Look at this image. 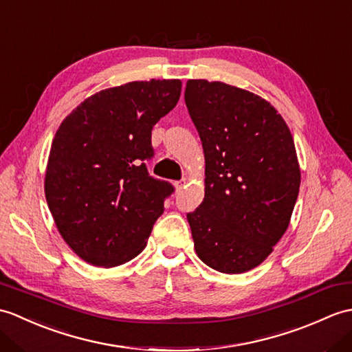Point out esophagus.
I'll return each instance as SVG.
<instances>
[{"label": "esophagus", "instance_id": "34e87169", "mask_svg": "<svg viewBox=\"0 0 352 352\" xmlns=\"http://www.w3.org/2000/svg\"><path fill=\"white\" fill-rule=\"evenodd\" d=\"M184 186H186V182H184V179H182V182H175V183H174V187H175V190H177V192L182 190Z\"/></svg>", "mask_w": 352, "mask_h": 352}]
</instances>
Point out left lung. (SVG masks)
<instances>
[{
	"label": "left lung",
	"instance_id": "left-lung-1",
	"mask_svg": "<svg viewBox=\"0 0 352 352\" xmlns=\"http://www.w3.org/2000/svg\"><path fill=\"white\" fill-rule=\"evenodd\" d=\"M186 106L206 156V196L187 213L196 255L220 273L258 267L288 230L300 189L289 127L248 89L189 79Z\"/></svg>",
	"mask_w": 352,
	"mask_h": 352
}]
</instances>
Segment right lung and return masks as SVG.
Instances as JSON below:
<instances>
[{
	"label": "right lung",
	"instance_id": "1",
	"mask_svg": "<svg viewBox=\"0 0 352 352\" xmlns=\"http://www.w3.org/2000/svg\"><path fill=\"white\" fill-rule=\"evenodd\" d=\"M182 94L179 79L106 88L73 109L49 153L45 195L69 248L85 263L117 267L141 253L173 184L153 178L151 130Z\"/></svg>",
	"mask_w": 352,
	"mask_h": 352
}]
</instances>
